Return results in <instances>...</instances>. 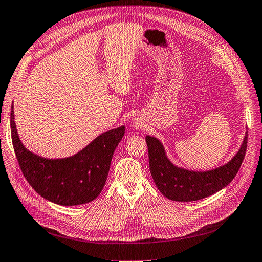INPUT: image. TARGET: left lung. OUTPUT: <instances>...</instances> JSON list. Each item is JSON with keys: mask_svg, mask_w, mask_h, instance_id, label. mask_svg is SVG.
<instances>
[{"mask_svg": "<svg viewBox=\"0 0 262 262\" xmlns=\"http://www.w3.org/2000/svg\"><path fill=\"white\" fill-rule=\"evenodd\" d=\"M149 169L159 191L173 202H194L221 191L238 172L245 156L247 132L233 158L219 167L197 171L175 165L168 159L165 148L155 136L146 135Z\"/></svg>", "mask_w": 262, "mask_h": 262, "instance_id": "8db88e82", "label": "left lung"}]
</instances>
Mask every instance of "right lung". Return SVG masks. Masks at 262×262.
<instances>
[{
  "label": "right lung",
  "mask_w": 262,
  "mask_h": 262,
  "mask_svg": "<svg viewBox=\"0 0 262 262\" xmlns=\"http://www.w3.org/2000/svg\"><path fill=\"white\" fill-rule=\"evenodd\" d=\"M124 129L120 126L100 134L71 157L49 159L23 145L16 128L14 105L10 111L12 145L24 177L40 196L60 206L87 204L99 196Z\"/></svg>",
  "instance_id": "obj_1"
}]
</instances>
